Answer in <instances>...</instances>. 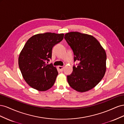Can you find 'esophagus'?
<instances>
[{
  "label": "esophagus",
  "mask_w": 124,
  "mask_h": 124,
  "mask_svg": "<svg viewBox=\"0 0 124 124\" xmlns=\"http://www.w3.org/2000/svg\"><path fill=\"white\" fill-rule=\"evenodd\" d=\"M57 68L60 71H61V72H62V71L63 70V69H64V67L62 66H58L57 67Z\"/></svg>",
  "instance_id": "esophagus-1"
}]
</instances>
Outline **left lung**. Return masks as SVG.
Masks as SVG:
<instances>
[{
  "label": "left lung",
  "mask_w": 124,
  "mask_h": 124,
  "mask_svg": "<svg viewBox=\"0 0 124 124\" xmlns=\"http://www.w3.org/2000/svg\"><path fill=\"white\" fill-rule=\"evenodd\" d=\"M65 39L73 50L74 62H79L67 76L68 84L77 92L88 91L99 83L106 73V51L92 35L70 32L66 33Z\"/></svg>",
  "instance_id": "obj_1"
}]
</instances>
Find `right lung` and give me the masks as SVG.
<instances>
[{
    "label": "right lung",
    "instance_id": "1",
    "mask_svg": "<svg viewBox=\"0 0 124 124\" xmlns=\"http://www.w3.org/2000/svg\"><path fill=\"white\" fill-rule=\"evenodd\" d=\"M63 36V33H38L25 43L18 57V66L24 80L31 87L43 92L53 86L57 70L46 62L50 61L52 48L62 40Z\"/></svg>",
    "mask_w": 124,
    "mask_h": 124
}]
</instances>
